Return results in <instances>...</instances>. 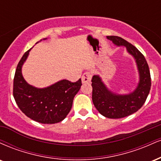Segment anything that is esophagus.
Returning <instances> with one entry per match:
<instances>
[{
    "label": "esophagus",
    "mask_w": 161,
    "mask_h": 161,
    "mask_svg": "<svg viewBox=\"0 0 161 161\" xmlns=\"http://www.w3.org/2000/svg\"><path fill=\"white\" fill-rule=\"evenodd\" d=\"M91 79H92V75L89 72H86V73L82 75V82L83 84H84V83H89L91 82Z\"/></svg>",
    "instance_id": "1"
}]
</instances>
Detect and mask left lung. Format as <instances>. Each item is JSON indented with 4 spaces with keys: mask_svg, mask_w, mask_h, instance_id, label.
I'll list each match as a JSON object with an SVG mask.
<instances>
[{
    "mask_svg": "<svg viewBox=\"0 0 161 161\" xmlns=\"http://www.w3.org/2000/svg\"><path fill=\"white\" fill-rule=\"evenodd\" d=\"M117 47L123 46L134 58L139 80L133 92L120 95L110 91L98 75L92 79V101L101 115L110 119H119L138 111L145 104L151 89L150 70L145 57L132 44L118 36H107Z\"/></svg>",
    "mask_w": 161,
    "mask_h": 161,
    "instance_id": "1",
    "label": "left lung"
}]
</instances>
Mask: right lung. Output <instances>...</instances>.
I'll list each match as a JSON object with an SVG mask.
<instances>
[{
    "label": "right lung",
    "mask_w": 161,
    "mask_h": 161,
    "mask_svg": "<svg viewBox=\"0 0 161 161\" xmlns=\"http://www.w3.org/2000/svg\"><path fill=\"white\" fill-rule=\"evenodd\" d=\"M31 49L24 53L16 69L14 97L16 104L25 116L38 123L53 124L61 122L71 110L82 81L79 79L76 82H71L63 79L42 88L29 85L23 78L22 67Z\"/></svg>",
    "instance_id": "1"
}]
</instances>
